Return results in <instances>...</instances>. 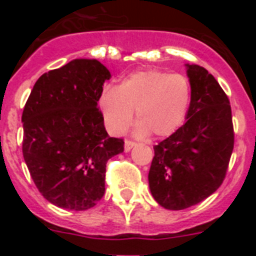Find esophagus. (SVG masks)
Masks as SVG:
<instances>
[{"mask_svg":"<svg viewBox=\"0 0 256 256\" xmlns=\"http://www.w3.org/2000/svg\"><path fill=\"white\" fill-rule=\"evenodd\" d=\"M134 146H136L134 142L128 141V140H126V142H124V151H126V152H130V151L132 150V148H134Z\"/></svg>","mask_w":256,"mask_h":256,"instance_id":"1","label":"esophagus"}]
</instances>
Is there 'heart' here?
<instances>
[{
	"label": "heart",
	"instance_id": "heart-1",
	"mask_svg": "<svg viewBox=\"0 0 256 256\" xmlns=\"http://www.w3.org/2000/svg\"><path fill=\"white\" fill-rule=\"evenodd\" d=\"M191 100L188 79L162 70H140L130 74L116 88L106 87L98 106L108 130L122 134L136 112V134L166 137L183 123Z\"/></svg>",
	"mask_w": 256,
	"mask_h": 256
}]
</instances>
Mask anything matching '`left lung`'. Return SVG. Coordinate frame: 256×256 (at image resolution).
<instances>
[{"instance_id":"left-lung-1","label":"left lung","mask_w":256,"mask_h":256,"mask_svg":"<svg viewBox=\"0 0 256 256\" xmlns=\"http://www.w3.org/2000/svg\"><path fill=\"white\" fill-rule=\"evenodd\" d=\"M184 66L191 86L186 123L154 146L148 172L151 195L168 210L187 209L214 194L224 180L234 151L227 94L206 69Z\"/></svg>"}]
</instances>
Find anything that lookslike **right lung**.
<instances>
[{
	"label": "right lung",
	"mask_w": 256,
	"mask_h": 256,
	"mask_svg": "<svg viewBox=\"0 0 256 256\" xmlns=\"http://www.w3.org/2000/svg\"><path fill=\"white\" fill-rule=\"evenodd\" d=\"M112 74L96 58H74L40 76L22 112V156L47 201L87 210L105 194L106 162L124 151L97 106Z\"/></svg>",
	"instance_id": "1"
}]
</instances>
